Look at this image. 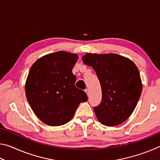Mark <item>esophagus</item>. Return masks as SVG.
I'll return each instance as SVG.
<instances>
[{
    "mask_svg": "<svg viewBox=\"0 0 160 160\" xmlns=\"http://www.w3.org/2000/svg\"><path fill=\"white\" fill-rule=\"evenodd\" d=\"M85 92H86V94H88V96L90 95V91H89L88 89H85Z\"/></svg>",
    "mask_w": 160,
    "mask_h": 160,
    "instance_id": "esophagus-1",
    "label": "esophagus"
}]
</instances>
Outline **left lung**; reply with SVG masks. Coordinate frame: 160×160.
<instances>
[{"label": "left lung", "instance_id": "1", "mask_svg": "<svg viewBox=\"0 0 160 160\" xmlns=\"http://www.w3.org/2000/svg\"><path fill=\"white\" fill-rule=\"evenodd\" d=\"M84 63L92 67L102 88V102L94 107L103 125L118 126L133 112L142 90L139 70L131 59L116 53H87Z\"/></svg>", "mask_w": 160, "mask_h": 160}]
</instances>
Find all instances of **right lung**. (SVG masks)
<instances>
[{
	"label": "right lung",
	"instance_id": "obj_1",
	"mask_svg": "<svg viewBox=\"0 0 160 160\" xmlns=\"http://www.w3.org/2000/svg\"><path fill=\"white\" fill-rule=\"evenodd\" d=\"M78 56L64 51L39 58L31 66L25 82V94L35 114L51 126L67 123L80 103L88 100L85 92L75 86L72 70Z\"/></svg>",
	"mask_w": 160,
	"mask_h": 160
}]
</instances>
